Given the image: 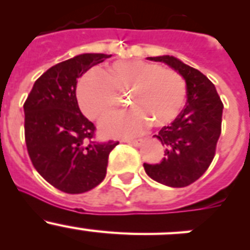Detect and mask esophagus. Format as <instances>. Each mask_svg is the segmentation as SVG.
Segmentation results:
<instances>
[{"instance_id":"1","label":"esophagus","mask_w":250,"mask_h":250,"mask_svg":"<svg viewBox=\"0 0 250 250\" xmlns=\"http://www.w3.org/2000/svg\"><path fill=\"white\" fill-rule=\"evenodd\" d=\"M128 144H130V145L135 146V147H139V146L143 145L144 143V139H137V140H128L127 141Z\"/></svg>"}]
</instances>
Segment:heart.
Returning a JSON list of instances; mask_svg holds the SVG:
<instances>
[{
    "instance_id": "b5f03b06",
    "label": "heart",
    "mask_w": 250,
    "mask_h": 250,
    "mask_svg": "<svg viewBox=\"0 0 250 250\" xmlns=\"http://www.w3.org/2000/svg\"><path fill=\"white\" fill-rule=\"evenodd\" d=\"M132 110L106 118L100 129L109 137H133L148 125L165 127L183 110L186 82L179 72L143 60L115 62L104 75L88 71L80 78L76 94L81 110L92 120H102L127 94Z\"/></svg>"
}]
</instances>
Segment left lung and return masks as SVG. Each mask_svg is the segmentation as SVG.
Masks as SVG:
<instances>
[{
  "mask_svg": "<svg viewBox=\"0 0 250 250\" xmlns=\"http://www.w3.org/2000/svg\"><path fill=\"white\" fill-rule=\"evenodd\" d=\"M165 62L186 82V106L170 125L153 135L165 146V157L157 165L144 163L146 174L170 188H185L203 175L215 155L221 133L224 105L213 83L201 71L173 55L148 57Z\"/></svg>",
  "mask_w": 250,
  "mask_h": 250,
  "instance_id": "obj_1",
  "label": "left lung"
}]
</instances>
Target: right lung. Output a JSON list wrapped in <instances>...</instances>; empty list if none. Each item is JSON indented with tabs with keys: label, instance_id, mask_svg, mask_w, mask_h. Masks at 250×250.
I'll return each instance as SVG.
<instances>
[{
	"label": "right lung",
	"instance_id": "add662e5",
	"mask_svg": "<svg viewBox=\"0 0 250 250\" xmlns=\"http://www.w3.org/2000/svg\"><path fill=\"white\" fill-rule=\"evenodd\" d=\"M111 54L84 53L48 69L24 104L27 152L42 178L66 193H83L104 180L118 141H92L95 127L82 115L77 80Z\"/></svg>",
	"mask_w": 250,
	"mask_h": 250
}]
</instances>
